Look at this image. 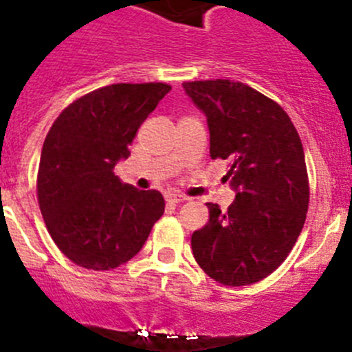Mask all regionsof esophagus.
Listing matches in <instances>:
<instances>
[{
	"mask_svg": "<svg viewBox=\"0 0 352 352\" xmlns=\"http://www.w3.org/2000/svg\"><path fill=\"white\" fill-rule=\"evenodd\" d=\"M166 201L173 203V205H177V203L187 201V196H184V195H175V192H172V195L166 196Z\"/></svg>",
	"mask_w": 352,
	"mask_h": 352,
	"instance_id": "obj_1",
	"label": "esophagus"
}]
</instances>
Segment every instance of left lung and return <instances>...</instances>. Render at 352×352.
Masks as SVG:
<instances>
[{
	"instance_id": "obj_1",
	"label": "left lung",
	"mask_w": 352,
	"mask_h": 352,
	"mask_svg": "<svg viewBox=\"0 0 352 352\" xmlns=\"http://www.w3.org/2000/svg\"><path fill=\"white\" fill-rule=\"evenodd\" d=\"M205 113L212 160H228L236 191L226 212L206 203L210 221L192 232L199 267L228 287L257 283L283 264L309 208L304 147L290 116L255 88L231 80L187 81Z\"/></svg>"
}]
</instances>
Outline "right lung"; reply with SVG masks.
<instances>
[{"mask_svg":"<svg viewBox=\"0 0 352 352\" xmlns=\"http://www.w3.org/2000/svg\"><path fill=\"white\" fill-rule=\"evenodd\" d=\"M172 87L118 83L69 104L43 144L38 203L55 245L74 264L109 271L140 252L165 212L160 191L114 175L130 144Z\"/></svg>","mask_w":352,"mask_h":352,"instance_id":"right-lung-1","label":"right lung"}]
</instances>
